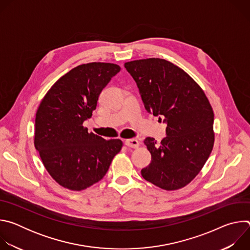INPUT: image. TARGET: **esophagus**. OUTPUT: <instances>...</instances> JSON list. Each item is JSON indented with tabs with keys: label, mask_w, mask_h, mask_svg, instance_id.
I'll return each mask as SVG.
<instances>
[{
	"label": "esophagus",
	"mask_w": 250,
	"mask_h": 250,
	"mask_svg": "<svg viewBox=\"0 0 250 250\" xmlns=\"http://www.w3.org/2000/svg\"><path fill=\"white\" fill-rule=\"evenodd\" d=\"M125 145L127 146V147H131V148H137L139 146V142L137 139H134V138H130V139H126Z\"/></svg>",
	"instance_id": "esophagus-1"
}]
</instances>
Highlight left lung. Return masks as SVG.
<instances>
[{"mask_svg": "<svg viewBox=\"0 0 250 250\" xmlns=\"http://www.w3.org/2000/svg\"><path fill=\"white\" fill-rule=\"evenodd\" d=\"M139 89L147 112L163 116L166 132L160 144L146 137L144 144L151 163L141 170L158 188L175 191L200 173L215 144L213 111L204 90L183 69L161 58L125 63Z\"/></svg>", "mask_w": 250, "mask_h": 250, "instance_id": "8db88e82", "label": "left lung"}]
</instances>
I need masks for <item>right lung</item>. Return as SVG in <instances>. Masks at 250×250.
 I'll return each instance as SVG.
<instances>
[{
	"mask_svg": "<svg viewBox=\"0 0 250 250\" xmlns=\"http://www.w3.org/2000/svg\"><path fill=\"white\" fill-rule=\"evenodd\" d=\"M120 70L114 63L81 64L60 77L39 105L34 146L52 179L65 189L83 191L99 182L123 147L121 139L105 140L83 126Z\"/></svg>",
	"mask_w": 250,
	"mask_h": 250,
	"instance_id": "1",
	"label": "right lung"
}]
</instances>
